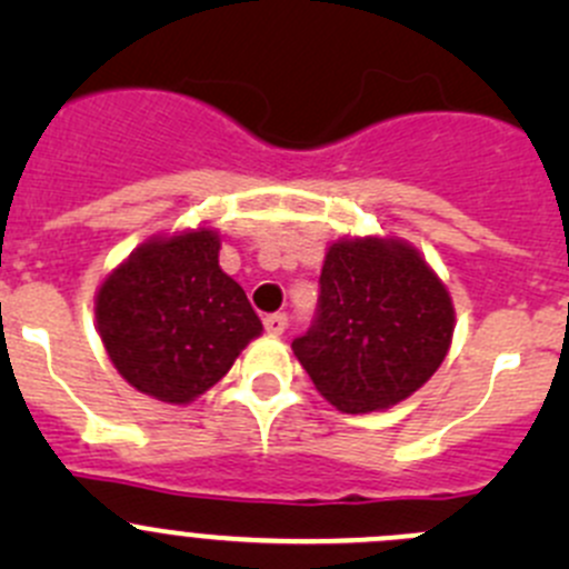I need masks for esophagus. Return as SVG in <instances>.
Segmentation results:
<instances>
[{
  "label": "esophagus",
  "instance_id": "34e87169",
  "mask_svg": "<svg viewBox=\"0 0 569 569\" xmlns=\"http://www.w3.org/2000/svg\"><path fill=\"white\" fill-rule=\"evenodd\" d=\"M286 325H289V317H286V313H269V317H263V330H267L269 336H280V332L286 330Z\"/></svg>",
  "mask_w": 569,
  "mask_h": 569
}]
</instances>
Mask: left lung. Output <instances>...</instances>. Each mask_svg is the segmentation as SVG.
Here are the masks:
<instances>
[{"mask_svg":"<svg viewBox=\"0 0 569 569\" xmlns=\"http://www.w3.org/2000/svg\"><path fill=\"white\" fill-rule=\"evenodd\" d=\"M455 306L438 274L399 239H343L327 250L308 332L291 341L317 391L343 412L399 405L438 371Z\"/></svg>","mask_w":569,"mask_h":569,"instance_id":"8db88e82","label":"left lung"}]
</instances>
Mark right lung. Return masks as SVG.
Wrapping results in <instances>:
<instances>
[{"mask_svg":"<svg viewBox=\"0 0 569 569\" xmlns=\"http://www.w3.org/2000/svg\"><path fill=\"white\" fill-rule=\"evenodd\" d=\"M217 258L220 237L200 228L146 242L101 283V341L137 391L187 405L220 382L261 332L248 295Z\"/></svg>","mask_w":569,"mask_h":569,"instance_id":"right-lung-1","label":"right lung"}]
</instances>
